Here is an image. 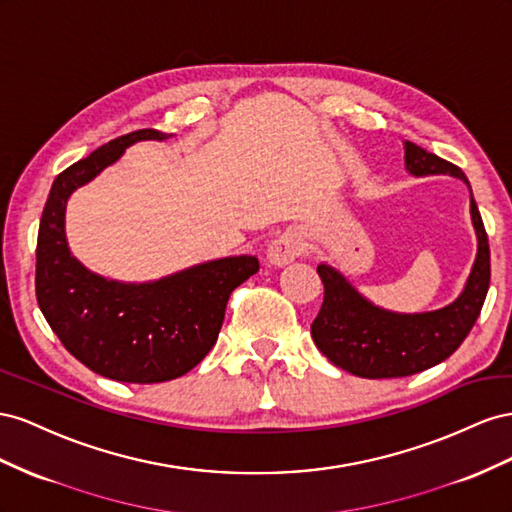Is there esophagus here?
Instances as JSON below:
<instances>
[{"instance_id": "esophagus-1", "label": "esophagus", "mask_w": 512, "mask_h": 512, "mask_svg": "<svg viewBox=\"0 0 512 512\" xmlns=\"http://www.w3.org/2000/svg\"><path fill=\"white\" fill-rule=\"evenodd\" d=\"M304 238L298 229H285L268 246V259L274 266H287L304 253Z\"/></svg>"}]
</instances>
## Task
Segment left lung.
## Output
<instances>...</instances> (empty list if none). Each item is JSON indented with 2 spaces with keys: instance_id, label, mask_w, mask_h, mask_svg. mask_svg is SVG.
<instances>
[{
  "instance_id": "1",
  "label": "left lung",
  "mask_w": 512,
  "mask_h": 512,
  "mask_svg": "<svg viewBox=\"0 0 512 512\" xmlns=\"http://www.w3.org/2000/svg\"><path fill=\"white\" fill-rule=\"evenodd\" d=\"M405 165L414 175H455L470 186L457 165L412 141H405ZM470 208L478 238L474 268L463 294L440 311L416 315L382 311L364 300L337 270L317 266L324 302L311 324V334L319 352L343 371L367 379L407 377L455 354L476 324L491 281L489 240L474 197Z\"/></svg>"
}]
</instances>
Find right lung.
<instances>
[{
	"label": "right lung",
	"instance_id": "add662e5",
	"mask_svg": "<svg viewBox=\"0 0 512 512\" xmlns=\"http://www.w3.org/2000/svg\"><path fill=\"white\" fill-rule=\"evenodd\" d=\"M154 128L122 135L57 175L36 244V300L68 352L94 373L158 384L195 369L221 332L231 291L259 270L257 257H227L156 283L124 285L85 270L70 255L64 212L70 193L118 160L130 143L167 139Z\"/></svg>",
	"mask_w": 512,
	"mask_h": 512
}]
</instances>
